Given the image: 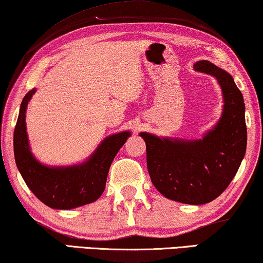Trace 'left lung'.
Returning a JSON list of instances; mask_svg holds the SVG:
<instances>
[{
	"instance_id": "obj_1",
	"label": "left lung",
	"mask_w": 263,
	"mask_h": 263,
	"mask_svg": "<svg viewBox=\"0 0 263 263\" xmlns=\"http://www.w3.org/2000/svg\"><path fill=\"white\" fill-rule=\"evenodd\" d=\"M195 70L215 77L221 86L223 112L202 139L159 138L142 132L151 182L166 198L185 204H205L224 191L236 175L247 147L245 101L233 77L202 60Z\"/></svg>"
}]
</instances>
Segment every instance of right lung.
Instances as JSON below:
<instances>
[{
    "label": "right lung",
    "instance_id": "obj_1",
    "mask_svg": "<svg viewBox=\"0 0 263 263\" xmlns=\"http://www.w3.org/2000/svg\"><path fill=\"white\" fill-rule=\"evenodd\" d=\"M36 89L23 98L14 131V155L23 181L42 203L53 209H73L97 201L104 193L109 166L131 133L105 138L86 162L70 166H47L30 152L26 131V109Z\"/></svg>",
    "mask_w": 263,
    "mask_h": 263
}]
</instances>
